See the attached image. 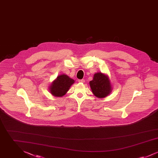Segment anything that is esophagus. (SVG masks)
Masks as SVG:
<instances>
[{"instance_id":"esophagus-1","label":"esophagus","mask_w":158,"mask_h":158,"mask_svg":"<svg viewBox=\"0 0 158 158\" xmlns=\"http://www.w3.org/2000/svg\"><path fill=\"white\" fill-rule=\"evenodd\" d=\"M78 82L79 83H84L85 82V80L84 79H81V80H79Z\"/></svg>"}]
</instances>
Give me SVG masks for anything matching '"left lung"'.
Returning a JSON list of instances; mask_svg holds the SVG:
<instances>
[{
    "instance_id": "left-lung-1",
    "label": "left lung",
    "mask_w": 158,
    "mask_h": 158,
    "mask_svg": "<svg viewBox=\"0 0 158 158\" xmlns=\"http://www.w3.org/2000/svg\"><path fill=\"white\" fill-rule=\"evenodd\" d=\"M89 85L93 94L97 98H105L113 90L109 76L101 72L94 74L93 79L89 82Z\"/></svg>"
}]
</instances>
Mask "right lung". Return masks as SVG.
Instances as JSON below:
<instances>
[{
    "label": "right lung",
    "mask_w": 158,
    "mask_h": 158,
    "mask_svg": "<svg viewBox=\"0 0 158 158\" xmlns=\"http://www.w3.org/2000/svg\"><path fill=\"white\" fill-rule=\"evenodd\" d=\"M75 81L65 74L57 76L48 86V89L52 95L56 97L64 96L70 89Z\"/></svg>",
    "instance_id": "right-lung-1"
}]
</instances>
